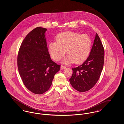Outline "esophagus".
I'll return each instance as SVG.
<instances>
[{
    "instance_id": "obj_1",
    "label": "esophagus",
    "mask_w": 124,
    "mask_h": 124,
    "mask_svg": "<svg viewBox=\"0 0 124 124\" xmlns=\"http://www.w3.org/2000/svg\"><path fill=\"white\" fill-rule=\"evenodd\" d=\"M65 68H66V67L65 66H64V65H61V66H60V69L61 70L65 69Z\"/></svg>"
}]
</instances>
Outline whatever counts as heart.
<instances>
[{"label": "heart", "instance_id": "b5f03b06", "mask_svg": "<svg viewBox=\"0 0 124 124\" xmlns=\"http://www.w3.org/2000/svg\"><path fill=\"white\" fill-rule=\"evenodd\" d=\"M56 41H51L48 45V50L52 59L59 61L66 53L68 56L63 60L65 64L75 62L80 64L88 57L91 47V39L87 34H80L72 31L58 34Z\"/></svg>", "mask_w": 124, "mask_h": 124}]
</instances>
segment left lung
<instances>
[{
    "instance_id": "1",
    "label": "left lung",
    "mask_w": 124,
    "mask_h": 124,
    "mask_svg": "<svg viewBox=\"0 0 124 124\" xmlns=\"http://www.w3.org/2000/svg\"><path fill=\"white\" fill-rule=\"evenodd\" d=\"M104 62V49L96 33L88 58L82 65L72 68L73 73L69 79L72 86L80 92L92 88L100 77Z\"/></svg>"
}]
</instances>
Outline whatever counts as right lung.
<instances>
[{"label": "right lung", "mask_w": 124, "mask_h": 124, "mask_svg": "<svg viewBox=\"0 0 124 124\" xmlns=\"http://www.w3.org/2000/svg\"><path fill=\"white\" fill-rule=\"evenodd\" d=\"M47 29L38 27L26 35L19 50L18 69L24 85L30 91L41 94L50 88L60 65L53 62L48 52Z\"/></svg>", "instance_id": "1"}]
</instances>
